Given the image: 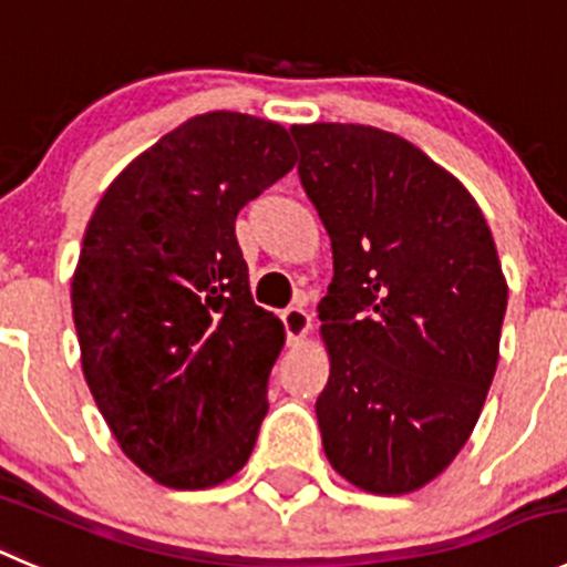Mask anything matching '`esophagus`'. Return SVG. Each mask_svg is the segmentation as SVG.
<instances>
[{
	"label": "esophagus",
	"mask_w": 567,
	"mask_h": 567,
	"mask_svg": "<svg viewBox=\"0 0 567 567\" xmlns=\"http://www.w3.org/2000/svg\"><path fill=\"white\" fill-rule=\"evenodd\" d=\"M280 320H284V328H287L289 342H300L311 328V315L303 306H289V309L280 315Z\"/></svg>",
	"instance_id": "obj_1"
}]
</instances>
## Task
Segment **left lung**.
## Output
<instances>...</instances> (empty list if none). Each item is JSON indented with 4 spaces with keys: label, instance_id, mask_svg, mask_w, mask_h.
I'll list each match as a JSON object with an SVG mask.
<instances>
[{
    "label": "left lung",
    "instance_id": "left-lung-1",
    "mask_svg": "<svg viewBox=\"0 0 567 567\" xmlns=\"http://www.w3.org/2000/svg\"><path fill=\"white\" fill-rule=\"evenodd\" d=\"M292 136L333 252L317 306L322 449L355 487L412 493L454 462L493 384L506 311L493 234L471 192L395 133L317 122Z\"/></svg>",
    "mask_w": 567,
    "mask_h": 567
}]
</instances>
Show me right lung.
Returning <instances> with one entry per match:
<instances>
[{"label": "right lung", "mask_w": 567, "mask_h": 567, "mask_svg": "<svg viewBox=\"0 0 567 567\" xmlns=\"http://www.w3.org/2000/svg\"><path fill=\"white\" fill-rule=\"evenodd\" d=\"M289 131L194 116L102 194L72 278L80 361L118 449L172 489L245 467L284 326L252 303L236 217L295 166Z\"/></svg>", "instance_id": "obj_1"}]
</instances>
